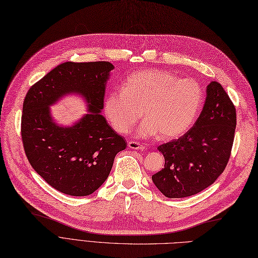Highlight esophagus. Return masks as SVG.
Returning <instances> with one entry per match:
<instances>
[{
  "mask_svg": "<svg viewBox=\"0 0 258 258\" xmlns=\"http://www.w3.org/2000/svg\"><path fill=\"white\" fill-rule=\"evenodd\" d=\"M128 147L132 148V150H144V146L142 144H140L139 142H136V141H129L128 142Z\"/></svg>",
  "mask_w": 258,
  "mask_h": 258,
  "instance_id": "34e87169",
  "label": "esophagus"
}]
</instances>
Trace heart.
Returning <instances> with one entry per match:
<instances>
[{"label": "heart", "instance_id": "obj_1", "mask_svg": "<svg viewBox=\"0 0 258 258\" xmlns=\"http://www.w3.org/2000/svg\"><path fill=\"white\" fill-rule=\"evenodd\" d=\"M204 89L192 79H178L163 70L146 69L128 76L123 89L104 101V115L119 134H128L143 114L138 136L161 140L181 137L190 128L204 103Z\"/></svg>", "mask_w": 258, "mask_h": 258}]
</instances>
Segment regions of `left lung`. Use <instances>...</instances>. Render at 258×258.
I'll return each mask as SVG.
<instances>
[{"instance_id": "1", "label": "left lung", "mask_w": 258, "mask_h": 258, "mask_svg": "<svg viewBox=\"0 0 258 258\" xmlns=\"http://www.w3.org/2000/svg\"><path fill=\"white\" fill-rule=\"evenodd\" d=\"M236 124V107L228 93L220 83L211 82L192 128L158 146L165 168L152 176L156 187L168 198H184L212 185L230 158Z\"/></svg>"}]
</instances>
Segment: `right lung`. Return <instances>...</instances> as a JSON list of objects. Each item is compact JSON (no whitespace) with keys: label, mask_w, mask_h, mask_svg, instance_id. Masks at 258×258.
<instances>
[{"label":"right lung","mask_w":258,"mask_h":258,"mask_svg":"<svg viewBox=\"0 0 258 258\" xmlns=\"http://www.w3.org/2000/svg\"><path fill=\"white\" fill-rule=\"evenodd\" d=\"M114 66L107 61L64 62L31 86L22 106L21 139L30 165L54 189L88 196L110 174L124 139L101 115L105 83ZM71 92L83 94L90 113L74 126L52 121L49 105Z\"/></svg>","instance_id":"1"}]
</instances>
